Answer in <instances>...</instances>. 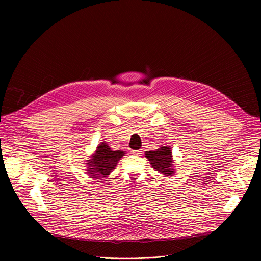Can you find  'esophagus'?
<instances>
[{
  "label": "esophagus",
  "mask_w": 261,
  "mask_h": 261,
  "mask_svg": "<svg viewBox=\"0 0 261 261\" xmlns=\"http://www.w3.org/2000/svg\"><path fill=\"white\" fill-rule=\"evenodd\" d=\"M141 152H142L141 150H131V154H132V155H135V156H136V155H140Z\"/></svg>",
  "instance_id": "1"
}]
</instances>
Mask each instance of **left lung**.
<instances>
[{
    "label": "left lung",
    "instance_id": "8db88e82",
    "mask_svg": "<svg viewBox=\"0 0 261 261\" xmlns=\"http://www.w3.org/2000/svg\"><path fill=\"white\" fill-rule=\"evenodd\" d=\"M144 155L147 160L151 162L152 167L163 175L171 176L175 172L169 146H160L158 150L145 152Z\"/></svg>",
    "mask_w": 261,
    "mask_h": 261
}]
</instances>
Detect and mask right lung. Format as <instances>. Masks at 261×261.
<instances>
[{
  "instance_id": "obj_1",
  "label": "right lung",
  "mask_w": 261,
  "mask_h": 261,
  "mask_svg": "<svg viewBox=\"0 0 261 261\" xmlns=\"http://www.w3.org/2000/svg\"><path fill=\"white\" fill-rule=\"evenodd\" d=\"M124 154V151H113L105 141H102L97 146V151L91 157L92 159L88 160V174L95 178L108 176Z\"/></svg>"
}]
</instances>
